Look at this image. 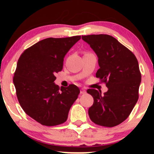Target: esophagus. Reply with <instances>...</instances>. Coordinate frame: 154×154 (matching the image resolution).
<instances>
[{"label":"esophagus","mask_w":154,"mask_h":154,"mask_svg":"<svg viewBox=\"0 0 154 154\" xmlns=\"http://www.w3.org/2000/svg\"><path fill=\"white\" fill-rule=\"evenodd\" d=\"M80 93L81 94H85V93H86V91L85 89H83V88H82V89L80 90Z\"/></svg>","instance_id":"1"}]
</instances>
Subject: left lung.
<instances>
[{
  "label": "left lung",
  "instance_id": "1",
  "mask_svg": "<svg viewBox=\"0 0 154 154\" xmlns=\"http://www.w3.org/2000/svg\"><path fill=\"white\" fill-rule=\"evenodd\" d=\"M97 55L100 69L96 77L106 83L108 91L88 90L93 97L88 109L92 121L103 127L116 126L130 114L138 99L141 75L138 61L132 53L111 35L82 36Z\"/></svg>",
  "mask_w": 154,
  "mask_h": 154
}]
</instances>
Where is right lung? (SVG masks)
<instances>
[{
    "label": "right lung",
    "mask_w": 154,
    "mask_h": 154,
    "mask_svg": "<svg viewBox=\"0 0 154 154\" xmlns=\"http://www.w3.org/2000/svg\"><path fill=\"white\" fill-rule=\"evenodd\" d=\"M81 36L49 38L24 51L17 62L14 84L24 112L45 126L66 121L79 89L75 85L61 88L55 84V75L63 69L66 54Z\"/></svg>",
    "instance_id": "add662e5"
}]
</instances>
